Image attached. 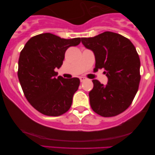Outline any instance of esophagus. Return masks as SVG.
Masks as SVG:
<instances>
[{"label":"esophagus","mask_w":155,"mask_h":155,"mask_svg":"<svg viewBox=\"0 0 155 155\" xmlns=\"http://www.w3.org/2000/svg\"><path fill=\"white\" fill-rule=\"evenodd\" d=\"M84 80H85V78H84V77H80V82H83Z\"/></svg>","instance_id":"34e87169"}]
</instances>
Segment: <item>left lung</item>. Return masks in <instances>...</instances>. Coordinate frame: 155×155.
Masks as SVG:
<instances>
[{
    "label": "left lung",
    "instance_id": "left-lung-1",
    "mask_svg": "<svg viewBox=\"0 0 155 155\" xmlns=\"http://www.w3.org/2000/svg\"><path fill=\"white\" fill-rule=\"evenodd\" d=\"M84 47L94 53L95 71L104 68L107 84L93 80L89 92L93 111L104 117L117 116L128 109L138 90L140 61L130 40L119 34L105 31L81 38Z\"/></svg>",
    "mask_w": 155,
    "mask_h": 155
}]
</instances>
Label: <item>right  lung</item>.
<instances>
[{
	"label": "right lung",
	"mask_w": 155,
	"mask_h": 155,
	"mask_svg": "<svg viewBox=\"0 0 155 155\" xmlns=\"http://www.w3.org/2000/svg\"><path fill=\"white\" fill-rule=\"evenodd\" d=\"M80 43V38L65 39L51 33L29 39L21 51L18 75L25 96L30 104L46 116H58L69 110L80 85L78 78L58 75L65 53Z\"/></svg>",
	"instance_id": "right-lung-1"
}]
</instances>
